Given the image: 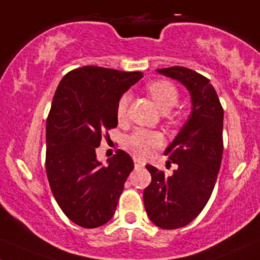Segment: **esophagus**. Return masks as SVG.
Listing matches in <instances>:
<instances>
[{"label": "esophagus", "mask_w": 260, "mask_h": 260, "mask_svg": "<svg viewBox=\"0 0 260 260\" xmlns=\"http://www.w3.org/2000/svg\"><path fill=\"white\" fill-rule=\"evenodd\" d=\"M133 160H135V167H136V169H142V168L145 167V162H144L143 160H141V159L133 158Z\"/></svg>", "instance_id": "esophagus-1"}]
</instances>
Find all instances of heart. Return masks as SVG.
<instances>
[{
    "instance_id": "heart-1",
    "label": "heart",
    "mask_w": 260,
    "mask_h": 260,
    "mask_svg": "<svg viewBox=\"0 0 260 260\" xmlns=\"http://www.w3.org/2000/svg\"><path fill=\"white\" fill-rule=\"evenodd\" d=\"M148 92L152 96L153 101L158 106L161 112H168L178 104L179 91L172 82L169 81H153L148 85ZM131 96L128 93H123L117 102L116 116L119 122L124 121L127 117L128 104H129ZM162 144V137L159 133L148 129H137L125 139V149L131 152L133 155L144 158L149 155L154 149L160 147Z\"/></svg>"
}]
</instances>
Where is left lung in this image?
Here are the masks:
<instances>
[{
    "label": "left lung",
    "mask_w": 260,
    "mask_h": 260,
    "mask_svg": "<svg viewBox=\"0 0 260 260\" xmlns=\"http://www.w3.org/2000/svg\"><path fill=\"white\" fill-rule=\"evenodd\" d=\"M187 88L191 113L164 154L178 165L167 176L147 165L152 182L144 189L148 217L155 226L176 230L199 216L215 187L223 153V108L210 80L184 67L156 69Z\"/></svg>",
    "instance_id": "1"
}]
</instances>
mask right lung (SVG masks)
I'll return each instance as SVG.
<instances>
[{
    "mask_svg": "<svg viewBox=\"0 0 260 260\" xmlns=\"http://www.w3.org/2000/svg\"><path fill=\"white\" fill-rule=\"evenodd\" d=\"M142 78L139 71L82 67L68 73L56 88L47 118L45 168L56 202L80 227H100L113 217L135 168L121 149L102 165L96 149L102 135L117 127L119 98Z\"/></svg>",
    "mask_w": 260,
    "mask_h": 260,
    "instance_id": "add662e5",
    "label": "right lung"
}]
</instances>
